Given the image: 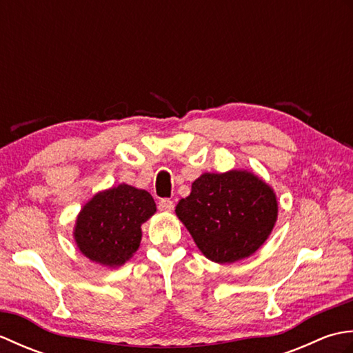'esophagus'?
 Returning a JSON list of instances; mask_svg holds the SVG:
<instances>
[{
    "instance_id": "esophagus-1",
    "label": "esophagus",
    "mask_w": 353,
    "mask_h": 353,
    "mask_svg": "<svg viewBox=\"0 0 353 353\" xmlns=\"http://www.w3.org/2000/svg\"><path fill=\"white\" fill-rule=\"evenodd\" d=\"M157 205H159L161 211H165V212H171L172 209H174V203H172L170 199H161L159 203H157Z\"/></svg>"
}]
</instances>
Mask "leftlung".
I'll return each mask as SVG.
<instances>
[{
	"instance_id": "left-lung-1",
	"label": "left lung",
	"mask_w": 353,
	"mask_h": 353,
	"mask_svg": "<svg viewBox=\"0 0 353 353\" xmlns=\"http://www.w3.org/2000/svg\"><path fill=\"white\" fill-rule=\"evenodd\" d=\"M176 214L208 259L232 264L265 243L277 220V200L253 172H205L179 201Z\"/></svg>"
}]
</instances>
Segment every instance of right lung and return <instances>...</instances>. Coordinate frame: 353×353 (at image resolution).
<instances>
[{"mask_svg": "<svg viewBox=\"0 0 353 353\" xmlns=\"http://www.w3.org/2000/svg\"><path fill=\"white\" fill-rule=\"evenodd\" d=\"M154 212L156 203L147 191L121 183L95 194L83 206L74 239L86 258L106 267H119L138 250L141 224Z\"/></svg>", "mask_w": 353, "mask_h": 353, "instance_id": "1", "label": "right lung"}]
</instances>
